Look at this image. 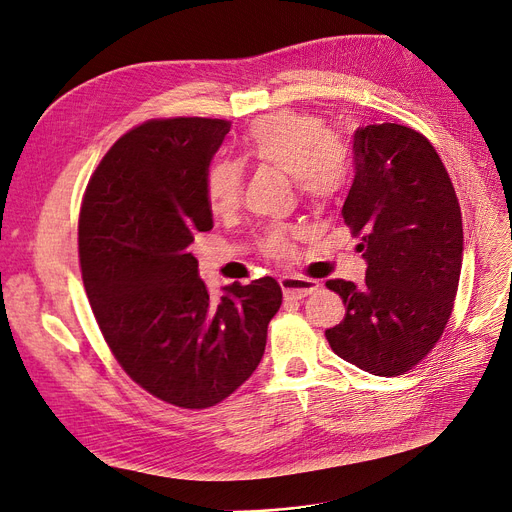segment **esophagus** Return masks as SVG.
Masks as SVG:
<instances>
[{
    "label": "esophagus",
    "instance_id": "1",
    "mask_svg": "<svg viewBox=\"0 0 512 512\" xmlns=\"http://www.w3.org/2000/svg\"><path fill=\"white\" fill-rule=\"evenodd\" d=\"M279 285L283 290V296L288 300H302L319 288V283L315 279L296 277V275H283L279 279Z\"/></svg>",
    "mask_w": 512,
    "mask_h": 512
}]
</instances>
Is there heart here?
<instances>
[{
    "label": "heart",
    "instance_id": "obj_1",
    "mask_svg": "<svg viewBox=\"0 0 512 512\" xmlns=\"http://www.w3.org/2000/svg\"><path fill=\"white\" fill-rule=\"evenodd\" d=\"M243 153L258 163H267L294 176L302 195L315 203L334 201L351 174L349 157L334 140L323 119L298 113H269L248 128ZM243 170L235 161H220L208 174V197L216 212L231 210L241 193ZM294 233L277 229L264 237V250L273 256H288L294 250Z\"/></svg>",
    "mask_w": 512,
    "mask_h": 512
}]
</instances>
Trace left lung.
<instances>
[{
  "mask_svg": "<svg viewBox=\"0 0 512 512\" xmlns=\"http://www.w3.org/2000/svg\"><path fill=\"white\" fill-rule=\"evenodd\" d=\"M355 180L342 218L367 264L365 281L330 279L344 319L325 330L332 351L374 376L424 359L454 309L462 269V214L435 147L399 124L357 128Z\"/></svg>",
  "mask_w": 512,
  "mask_h": 512,
  "instance_id": "1",
  "label": "left lung"
}]
</instances>
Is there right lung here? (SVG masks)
Here are the masks:
<instances>
[{
    "label": "right lung",
    "instance_id": "1",
    "mask_svg": "<svg viewBox=\"0 0 512 512\" xmlns=\"http://www.w3.org/2000/svg\"><path fill=\"white\" fill-rule=\"evenodd\" d=\"M229 128L174 117L130 130L79 212L81 277L102 336L136 384L185 410L220 403L254 374L283 298L262 277L212 300L189 252L214 227L208 168Z\"/></svg>",
    "mask_w": 512,
    "mask_h": 512
}]
</instances>
